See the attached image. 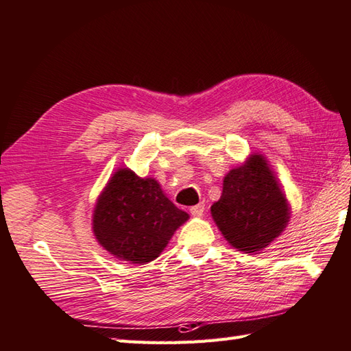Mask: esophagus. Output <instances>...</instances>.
I'll list each match as a JSON object with an SVG mask.
<instances>
[{
    "label": "esophagus",
    "mask_w": 351,
    "mask_h": 351,
    "mask_svg": "<svg viewBox=\"0 0 351 351\" xmlns=\"http://www.w3.org/2000/svg\"><path fill=\"white\" fill-rule=\"evenodd\" d=\"M190 213H191V215H194V217H202L203 213H205V203L200 202V203H197V205L191 206V208H190Z\"/></svg>",
    "instance_id": "34e87169"
}]
</instances>
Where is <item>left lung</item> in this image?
Wrapping results in <instances>:
<instances>
[{"instance_id": "8db88e82", "label": "left lung", "mask_w": 351, "mask_h": 351, "mask_svg": "<svg viewBox=\"0 0 351 351\" xmlns=\"http://www.w3.org/2000/svg\"><path fill=\"white\" fill-rule=\"evenodd\" d=\"M214 221L234 248L245 252L269 245L289 223V205L278 182L260 156L232 169L221 199L213 208Z\"/></svg>"}]
</instances>
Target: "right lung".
<instances>
[{
    "instance_id": "right-lung-1",
    "label": "right lung",
    "mask_w": 351,
    "mask_h": 351,
    "mask_svg": "<svg viewBox=\"0 0 351 351\" xmlns=\"http://www.w3.org/2000/svg\"><path fill=\"white\" fill-rule=\"evenodd\" d=\"M189 214L176 208L152 178L119 169L97 202L94 233L110 254L132 263H148L165 250Z\"/></svg>"
}]
</instances>
